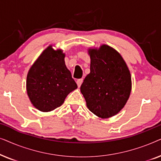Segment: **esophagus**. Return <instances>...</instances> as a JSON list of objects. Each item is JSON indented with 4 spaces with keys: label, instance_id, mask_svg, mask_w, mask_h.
<instances>
[{
    "label": "esophagus",
    "instance_id": "esophagus-1",
    "mask_svg": "<svg viewBox=\"0 0 161 161\" xmlns=\"http://www.w3.org/2000/svg\"><path fill=\"white\" fill-rule=\"evenodd\" d=\"M83 80V78H80V79H78V80H77V84H78V87H80V86H81V84H82Z\"/></svg>",
    "mask_w": 161,
    "mask_h": 161
}]
</instances>
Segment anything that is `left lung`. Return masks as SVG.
<instances>
[{"label": "left lung", "mask_w": 161, "mask_h": 161, "mask_svg": "<svg viewBox=\"0 0 161 161\" xmlns=\"http://www.w3.org/2000/svg\"><path fill=\"white\" fill-rule=\"evenodd\" d=\"M90 73L80 86L90 111L101 118L116 115L126 104L131 91V77L125 61L108 45L89 50Z\"/></svg>", "instance_id": "1"}]
</instances>
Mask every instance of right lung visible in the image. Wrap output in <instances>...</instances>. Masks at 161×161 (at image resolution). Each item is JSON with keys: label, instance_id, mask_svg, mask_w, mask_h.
I'll return each instance as SVG.
<instances>
[{"label": "right lung", "instance_id": "1", "mask_svg": "<svg viewBox=\"0 0 161 161\" xmlns=\"http://www.w3.org/2000/svg\"><path fill=\"white\" fill-rule=\"evenodd\" d=\"M26 86L32 104L43 112L61 106L68 94L78 87L66 67L64 54L61 50H54L51 46L31 67Z\"/></svg>", "mask_w": 161, "mask_h": 161}]
</instances>
